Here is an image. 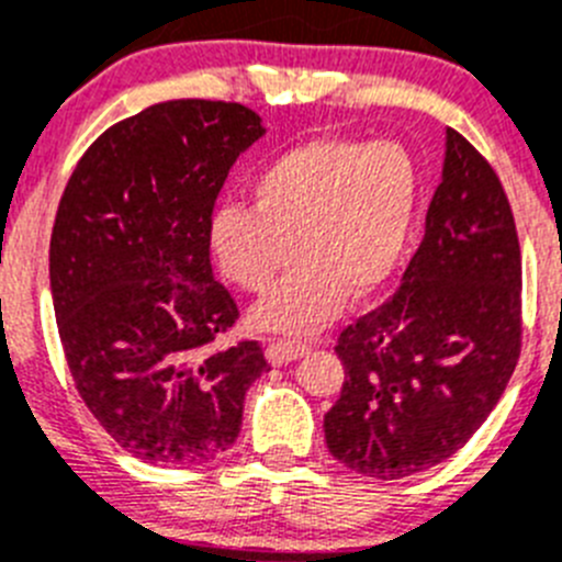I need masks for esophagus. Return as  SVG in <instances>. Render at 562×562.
I'll return each instance as SVG.
<instances>
[{"label": "esophagus", "mask_w": 562, "mask_h": 562, "mask_svg": "<svg viewBox=\"0 0 562 562\" xmlns=\"http://www.w3.org/2000/svg\"><path fill=\"white\" fill-rule=\"evenodd\" d=\"M305 352H307L305 344L282 341V338L269 341V347H266V358H269L271 367H282V363H288V361H296V358H302Z\"/></svg>", "instance_id": "obj_1"}]
</instances>
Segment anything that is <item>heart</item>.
I'll return each mask as SVG.
<instances>
[{
	"instance_id": "obj_1",
	"label": "heart",
	"mask_w": 562,
	"mask_h": 562,
	"mask_svg": "<svg viewBox=\"0 0 562 562\" xmlns=\"http://www.w3.org/2000/svg\"><path fill=\"white\" fill-rule=\"evenodd\" d=\"M423 179L401 143L347 136L311 139L262 165L251 201L221 204L206 240L221 274L260 293L291 262V274L251 311V325L311 336L403 266L417 224Z\"/></svg>"
}]
</instances>
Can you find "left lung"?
I'll list each match as a JSON object with an SVG mask.
<instances>
[{"instance_id": "8db88e82", "label": "left lung", "mask_w": 562, "mask_h": 562, "mask_svg": "<svg viewBox=\"0 0 562 562\" xmlns=\"http://www.w3.org/2000/svg\"><path fill=\"white\" fill-rule=\"evenodd\" d=\"M520 352V246L484 156L445 131L442 181L401 288L341 333L344 386L325 414L333 457L403 479L462 448L507 389Z\"/></svg>"}]
</instances>
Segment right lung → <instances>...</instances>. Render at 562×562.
I'll list each match as a JSON object with an SVG mask.
<instances>
[{"label":"right lung","mask_w":562,"mask_h":562,"mask_svg":"<svg viewBox=\"0 0 562 562\" xmlns=\"http://www.w3.org/2000/svg\"><path fill=\"white\" fill-rule=\"evenodd\" d=\"M262 120L240 103L170 100L111 125L78 161L49 240V291L80 397L125 451L199 464L240 434L255 341L204 347L235 325L212 277L210 224Z\"/></svg>","instance_id":"obj_1"}]
</instances>
